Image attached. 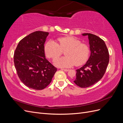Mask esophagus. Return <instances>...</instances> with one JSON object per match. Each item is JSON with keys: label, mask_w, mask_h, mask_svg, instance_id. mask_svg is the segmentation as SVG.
<instances>
[{"label": "esophagus", "mask_w": 123, "mask_h": 123, "mask_svg": "<svg viewBox=\"0 0 123 123\" xmlns=\"http://www.w3.org/2000/svg\"><path fill=\"white\" fill-rule=\"evenodd\" d=\"M62 70H63V71H65V72H68V71L69 70V69H62Z\"/></svg>", "instance_id": "obj_1"}]
</instances>
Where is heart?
I'll list each match as a JSON object with an SVG mask.
<instances>
[{
    "label": "heart",
    "instance_id": "b5f03b06",
    "mask_svg": "<svg viewBox=\"0 0 123 123\" xmlns=\"http://www.w3.org/2000/svg\"><path fill=\"white\" fill-rule=\"evenodd\" d=\"M57 43L49 40L44 46V52L48 57L55 59L65 51V57L54 61V65L60 68H69L75 64L80 66L86 62L90 54V47L73 36H66L57 39Z\"/></svg>",
    "mask_w": 123,
    "mask_h": 123
}]
</instances>
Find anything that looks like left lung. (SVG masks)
Listing matches in <instances>:
<instances>
[{
	"mask_svg": "<svg viewBox=\"0 0 123 123\" xmlns=\"http://www.w3.org/2000/svg\"><path fill=\"white\" fill-rule=\"evenodd\" d=\"M88 36L91 51L87 62L76 71L75 84L81 88H87L94 85L102 79L109 61V54L104 41L91 33H84Z\"/></svg>",
	"mask_w": 123,
	"mask_h": 123,
	"instance_id": "8db88e82",
	"label": "left lung"
}]
</instances>
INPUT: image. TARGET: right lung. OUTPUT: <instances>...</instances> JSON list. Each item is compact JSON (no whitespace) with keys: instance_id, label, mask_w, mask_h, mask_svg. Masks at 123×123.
I'll list each match as a JSON object with an SVG mask.
<instances>
[{"instance_id":"right-lung-1","label":"right lung","mask_w":123,"mask_h":123,"mask_svg":"<svg viewBox=\"0 0 123 123\" xmlns=\"http://www.w3.org/2000/svg\"><path fill=\"white\" fill-rule=\"evenodd\" d=\"M49 33L35 31L22 39L14 54L18 76L26 86L43 90L50 84L57 68L46 59L44 47Z\"/></svg>"}]
</instances>
